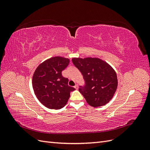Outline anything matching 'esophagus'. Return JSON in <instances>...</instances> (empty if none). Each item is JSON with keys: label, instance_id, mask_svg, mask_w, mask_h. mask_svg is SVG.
<instances>
[{"label": "esophagus", "instance_id": "34e87169", "mask_svg": "<svg viewBox=\"0 0 150 150\" xmlns=\"http://www.w3.org/2000/svg\"><path fill=\"white\" fill-rule=\"evenodd\" d=\"M74 88L76 89H78V84H76V85L74 86Z\"/></svg>", "mask_w": 150, "mask_h": 150}]
</instances>
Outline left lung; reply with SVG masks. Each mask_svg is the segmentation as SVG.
I'll list each match as a JSON object with an SVG mask.
<instances>
[{
	"label": "left lung",
	"instance_id": "obj_1",
	"mask_svg": "<svg viewBox=\"0 0 150 150\" xmlns=\"http://www.w3.org/2000/svg\"><path fill=\"white\" fill-rule=\"evenodd\" d=\"M72 61L84 79L86 84L79 86V91L86 102L93 107L104 106L110 102L117 87L115 69L98 57H73Z\"/></svg>",
	"mask_w": 150,
	"mask_h": 150
}]
</instances>
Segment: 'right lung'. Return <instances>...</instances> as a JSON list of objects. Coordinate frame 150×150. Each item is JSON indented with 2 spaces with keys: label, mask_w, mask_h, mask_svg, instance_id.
<instances>
[{
  "label": "right lung",
  "mask_w": 150,
  "mask_h": 150,
  "mask_svg": "<svg viewBox=\"0 0 150 150\" xmlns=\"http://www.w3.org/2000/svg\"><path fill=\"white\" fill-rule=\"evenodd\" d=\"M69 59L54 56L44 61L36 68L32 80L34 92L38 100L49 109L64 107L75 89L68 86V79L62 71L69 64Z\"/></svg>",
  "instance_id": "add662e5"
}]
</instances>
